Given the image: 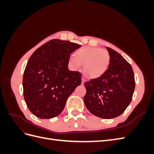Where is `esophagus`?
Wrapping results in <instances>:
<instances>
[{"mask_svg":"<svg viewBox=\"0 0 154 154\" xmlns=\"http://www.w3.org/2000/svg\"><path fill=\"white\" fill-rule=\"evenodd\" d=\"M85 82V79L84 78H83V77H82V83H83Z\"/></svg>","mask_w":154,"mask_h":154,"instance_id":"34e87169","label":"esophagus"}]
</instances>
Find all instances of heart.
Here are the masks:
<instances>
[{
    "instance_id": "obj_1",
    "label": "heart",
    "mask_w": 154,
    "mask_h": 154,
    "mask_svg": "<svg viewBox=\"0 0 154 154\" xmlns=\"http://www.w3.org/2000/svg\"><path fill=\"white\" fill-rule=\"evenodd\" d=\"M74 57L69 58V65L77 70L83 66V72L88 78H97L106 71L110 63V55L105 49L83 47L76 51Z\"/></svg>"
}]
</instances>
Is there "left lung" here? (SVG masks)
Segmentation results:
<instances>
[{
    "mask_svg": "<svg viewBox=\"0 0 154 154\" xmlns=\"http://www.w3.org/2000/svg\"><path fill=\"white\" fill-rule=\"evenodd\" d=\"M110 63L101 76L85 82L84 103L91 114L103 119L120 116L130 103L135 89L132 66L122 55L106 48Z\"/></svg>",
    "mask_w": 154,
    "mask_h": 154,
    "instance_id": "1",
    "label": "left lung"
}]
</instances>
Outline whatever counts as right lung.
I'll return each mask as SVG.
<instances>
[{"mask_svg":"<svg viewBox=\"0 0 154 154\" xmlns=\"http://www.w3.org/2000/svg\"><path fill=\"white\" fill-rule=\"evenodd\" d=\"M81 45L67 40H49L32 53L23 76V93L32 114L50 119L63 110L69 96L81 85V73L68 69L69 58Z\"/></svg>","mask_w":154,"mask_h":154,"instance_id":"right-lung-1","label":"right lung"}]
</instances>
